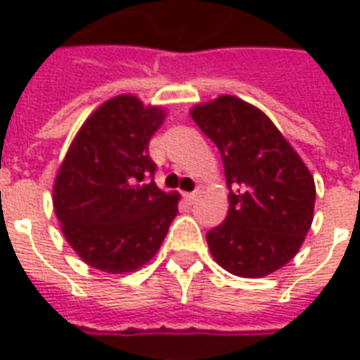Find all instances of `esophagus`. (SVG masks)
I'll list each match as a JSON object with an SVG mask.
<instances>
[{
    "label": "esophagus",
    "mask_w": 360,
    "mask_h": 360,
    "mask_svg": "<svg viewBox=\"0 0 360 360\" xmlns=\"http://www.w3.org/2000/svg\"><path fill=\"white\" fill-rule=\"evenodd\" d=\"M198 196H200V191H195V193H188V195H187L188 204H195L196 200H198Z\"/></svg>",
    "instance_id": "esophagus-1"
}]
</instances>
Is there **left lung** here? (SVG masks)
Listing matches in <instances>:
<instances>
[{
	"instance_id": "1",
	"label": "left lung",
	"mask_w": 360,
	"mask_h": 360,
	"mask_svg": "<svg viewBox=\"0 0 360 360\" xmlns=\"http://www.w3.org/2000/svg\"><path fill=\"white\" fill-rule=\"evenodd\" d=\"M191 117L218 146L229 188L224 224L206 233L214 260L239 278H264L299 252L316 187L264 111L235 96L198 103Z\"/></svg>"
}]
</instances>
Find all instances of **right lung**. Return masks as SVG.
<instances>
[{
    "label": "right lung",
    "mask_w": 360,
    "mask_h": 360,
    "mask_svg": "<svg viewBox=\"0 0 360 360\" xmlns=\"http://www.w3.org/2000/svg\"><path fill=\"white\" fill-rule=\"evenodd\" d=\"M165 110L133 94L103 102L82 123L53 183V210L71 249L108 274L134 271L164 243L177 193L154 183L148 156Z\"/></svg>",
    "instance_id": "right-lung-1"
}]
</instances>
